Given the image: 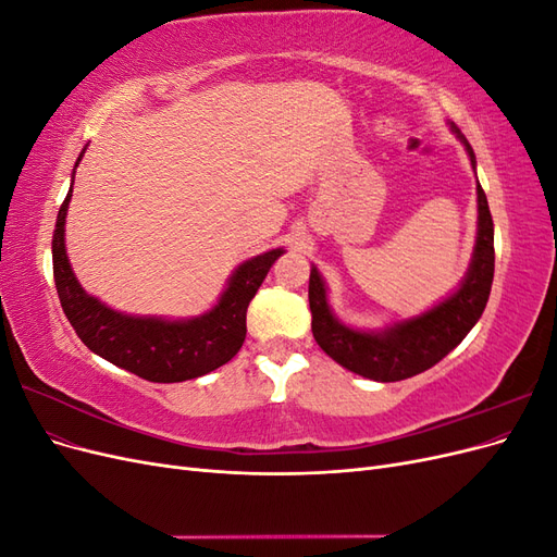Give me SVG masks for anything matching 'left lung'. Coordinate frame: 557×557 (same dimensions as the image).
<instances>
[{"label":"left lung","instance_id":"8db88e82","mask_svg":"<svg viewBox=\"0 0 557 557\" xmlns=\"http://www.w3.org/2000/svg\"><path fill=\"white\" fill-rule=\"evenodd\" d=\"M455 137L467 148L471 166L476 170V158L465 134L450 125ZM479 230L476 246L460 288L425 313L401 320L379 332H364L344 325L327 305V288L315 267L309 276V307L311 332L318 346L327 356L364 379L391 383L411 379L434 367L458 346L467 332L479 323L487 305L495 274V227L487 209V199L476 185Z\"/></svg>","mask_w":557,"mask_h":557}]
</instances>
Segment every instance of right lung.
<instances>
[{
	"instance_id": "right-lung-1",
	"label": "right lung",
	"mask_w": 557,
	"mask_h": 557,
	"mask_svg": "<svg viewBox=\"0 0 557 557\" xmlns=\"http://www.w3.org/2000/svg\"><path fill=\"white\" fill-rule=\"evenodd\" d=\"M86 153L81 150L76 166ZM72 188L58 211L53 232V276L62 311L78 339L99 358L153 383L205 376L237 356L246 339V311L283 248L267 250L234 269L218 305L188 320L127 315L88 295L76 281L64 248V218Z\"/></svg>"
}]
</instances>
